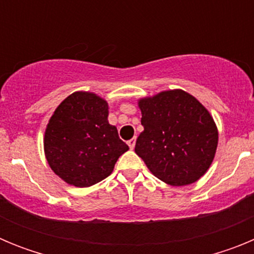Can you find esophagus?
<instances>
[{"instance_id":"1","label":"esophagus","mask_w":254,"mask_h":254,"mask_svg":"<svg viewBox=\"0 0 254 254\" xmlns=\"http://www.w3.org/2000/svg\"><path fill=\"white\" fill-rule=\"evenodd\" d=\"M128 146H129V149H133L134 147V145H136V137H133V138H131V140L128 141Z\"/></svg>"}]
</instances>
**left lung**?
<instances>
[{
  "mask_svg": "<svg viewBox=\"0 0 254 254\" xmlns=\"http://www.w3.org/2000/svg\"><path fill=\"white\" fill-rule=\"evenodd\" d=\"M143 131L134 152L155 177L170 186H187L206 173L217 147L212 117L183 90L163 91L138 102Z\"/></svg>",
  "mask_w": 254,
  "mask_h": 254,
  "instance_id": "left-lung-1",
  "label": "left lung"
}]
</instances>
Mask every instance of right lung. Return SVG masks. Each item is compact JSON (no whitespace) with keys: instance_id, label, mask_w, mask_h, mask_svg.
<instances>
[{"instance_id":"1","label":"right lung","mask_w":254,"mask_h":254,"mask_svg":"<svg viewBox=\"0 0 254 254\" xmlns=\"http://www.w3.org/2000/svg\"><path fill=\"white\" fill-rule=\"evenodd\" d=\"M129 147L108 123V103L93 93L67 96L49 120L44 152L49 167L75 187H90L107 178Z\"/></svg>"}]
</instances>
